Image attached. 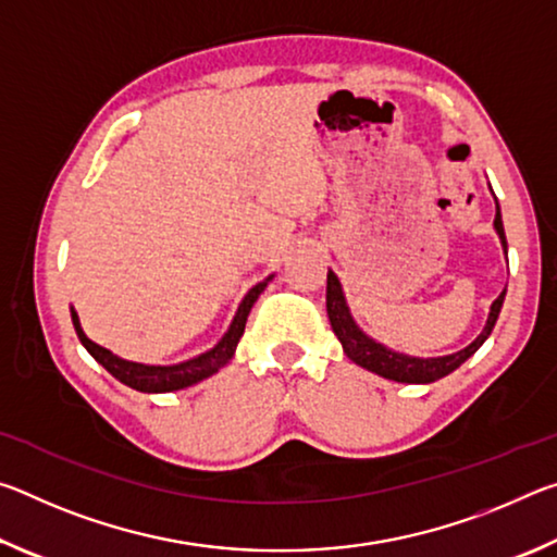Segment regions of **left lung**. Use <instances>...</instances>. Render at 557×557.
<instances>
[{
	"mask_svg": "<svg viewBox=\"0 0 557 557\" xmlns=\"http://www.w3.org/2000/svg\"><path fill=\"white\" fill-rule=\"evenodd\" d=\"M494 201H496V196H494ZM494 231L498 235V240H502L504 252H508L498 201H496ZM504 297H506V289L492 301V309H488V317H486L482 334H479L469 346H465L461 351L449 354V356L420 358V356L393 351V348H388L381 342H375L373 336L366 334L363 329L356 324L351 309H348V305H346L344 287H342V282H338L336 272L334 270L326 272V314H329V322H332L336 338L344 346V354L351 358L356 366H361V369L379 373V375H383V379L395 381V383H435L440 379H445V375H449L451 371H457L469 356H474L479 351V346H482L488 338V334H492L496 319H498V314H502Z\"/></svg>",
	"mask_w": 557,
	"mask_h": 557,
	"instance_id": "1",
	"label": "left lung"
}]
</instances>
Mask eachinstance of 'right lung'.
I'll list each match as a JSON object with an SVG mask.
<instances>
[{
  "mask_svg": "<svg viewBox=\"0 0 557 557\" xmlns=\"http://www.w3.org/2000/svg\"><path fill=\"white\" fill-rule=\"evenodd\" d=\"M272 277L275 275L265 277L262 282H258L256 287L248 289V295L243 297L238 312H235V317H233L228 332L221 336L219 344L209 348V351L188 358V361L172 363V366L137 363V361H127V358H120L117 354H112L110 348L90 342L86 332H83L78 312H75L73 307H71V319H73L75 334H78L81 344L86 346V351L96 358L102 369L115 375L120 383H125V385H129V388H135L139 393H172V391H182V388H188V385L209 379V375L219 373L223 366L231 361L235 354V346H238L240 336L245 332V322H248L250 309H252V305H256L262 292H265L268 282Z\"/></svg>",
  "mask_w": 557,
  "mask_h": 557,
  "instance_id": "right-lung-1",
  "label": "right lung"
}]
</instances>
